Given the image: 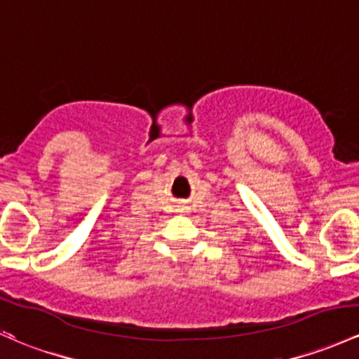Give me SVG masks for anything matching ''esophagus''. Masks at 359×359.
I'll use <instances>...</instances> for the list:
<instances>
[{
  "instance_id": "esophagus-1",
  "label": "esophagus",
  "mask_w": 359,
  "mask_h": 359,
  "mask_svg": "<svg viewBox=\"0 0 359 359\" xmlns=\"http://www.w3.org/2000/svg\"><path fill=\"white\" fill-rule=\"evenodd\" d=\"M177 210H179L180 211V213H187V210H189V208H187V206H179V208H177Z\"/></svg>"
}]
</instances>
